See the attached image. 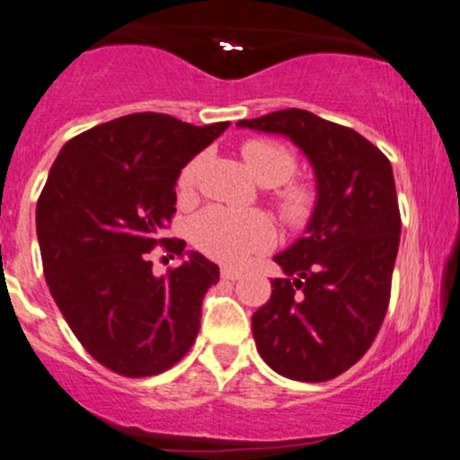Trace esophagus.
Instances as JSON below:
<instances>
[{
	"mask_svg": "<svg viewBox=\"0 0 460 460\" xmlns=\"http://www.w3.org/2000/svg\"><path fill=\"white\" fill-rule=\"evenodd\" d=\"M220 276H223L225 280H240L242 272H237V270H234V268H223L220 270Z\"/></svg>",
	"mask_w": 460,
	"mask_h": 460,
	"instance_id": "1",
	"label": "esophagus"
}]
</instances>
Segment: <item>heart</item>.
I'll return each instance as SVG.
<instances>
[{"instance_id": "heart-1", "label": "heart", "mask_w": 460, "mask_h": 460, "mask_svg": "<svg viewBox=\"0 0 460 460\" xmlns=\"http://www.w3.org/2000/svg\"><path fill=\"white\" fill-rule=\"evenodd\" d=\"M248 171L263 186H279L289 181L297 163L289 147L276 141L252 139L242 146ZM201 158H192L177 177V192L190 195L195 188ZM276 206L287 223L304 225L313 216L314 192L304 184H285L276 195ZM190 240L208 257L229 265L244 263L248 257L272 246L274 229L263 214L235 212L212 206L199 212L190 223Z\"/></svg>"}]
</instances>
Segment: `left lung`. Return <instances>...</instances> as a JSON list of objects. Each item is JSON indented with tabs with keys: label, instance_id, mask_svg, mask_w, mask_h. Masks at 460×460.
I'll return each mask as SVG.
<instances>
[{
	"label": "left lung",
	"instance_id": "8db88e82",
	"mask_svg": "<svg viewBox=\"0 0 460 460\" xmlns=\"http://www.w3.org/2000/svg\"><path fill=\"white\" fill-rule=\"evenodd\" d=\"M240 128L291 139L311 160L317 203L306 234L274 261L285 279L252 314V336L270 368L296 381H328L351 368L384 323L401 242L390 160L347 126L285 109Z\"/></svg>",
	"mask_w": 460,
	"mask_h": 460
}]
</instances>
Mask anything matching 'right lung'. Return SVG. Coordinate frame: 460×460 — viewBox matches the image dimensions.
<instances>
[{
	"label": "right lung",
	"mask_w": 460,
	"mask_h": 460,
	"mask_svg": "<svg viewBox=\"0 0 460 460\" xmlns=\"http://www.w3.org/2000/svg\"><path fill=\"white\" fill-rule=\"evenodd\" d=\"M226 128L124 115L70 139L49 171L36 206L44 279L85 351L113 373L152 377L197 339L218 265L188 252L156 276L149 252L160 244L171 257L186 254L184 240L163 237L177 177Z\"/></svg>",
	"instance_id": "right-lung-1"
}]
</instances>
